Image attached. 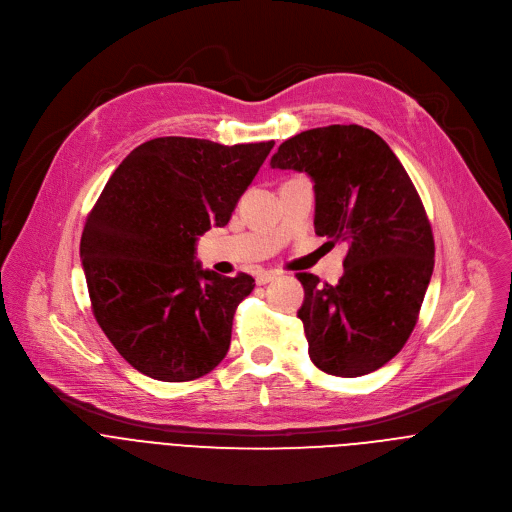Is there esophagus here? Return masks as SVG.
Masks as SVG:
<instances>
[{
    "label": "esophagus",
    "instance_id": "34e87169",
    "mask_svg": "<svg viewBox=\"0 0 512 512\" xmlns=\"http://www.w3.org/2000/svg\"><path fill=\"white\" fill-rule=\"evenodd\" d=\"M279 277V273L277 271H257V275H255V281L259 283V285H265V283H269V281H273V279H277Z\"/></svg>",
    "mask_w": 512,
    "mask_h": 512
}]
</instances>
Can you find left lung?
Here are the masks:
<instances>
[{
  "instance_id": "1",
  "label": "left lung",
  "mask_w": 512,
  "mask_h": 512,
  "mask_svg": "<svg viewBox=\"0 0 512 512\" xmlns=\"http://www.w3.org/2000/svg\"><path fill=\"white\" fill-rule=\"evenodd\" d=\"M271 168L306 172L316 235L348 245L338 285L298 273L312 362L336 377L381 369L411 336L433 273L431 225L409 174L385 139L360 125L289 137Z\"/></svg>"
}]
</instances>
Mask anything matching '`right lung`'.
<instances>
[{
	"mask_svg": "<svg viewBox=\"0 0 512 512\" xmlns=\"http://www.w3.org/2000/svg\"><path fill=\"white\" fill-rule=\"evenodd\" d=\"M273 145L156 137L105 184L87 216L81 261L93 314L135 371L184 383L227 356L235 310L255 279L202 269L196 241L231 221Z\"/></svg>",
	"mask_w": 512,
	"mask_h": 512,
	"instance_id": "add662e5",
	"label": "right lung"
}]
</instances>
